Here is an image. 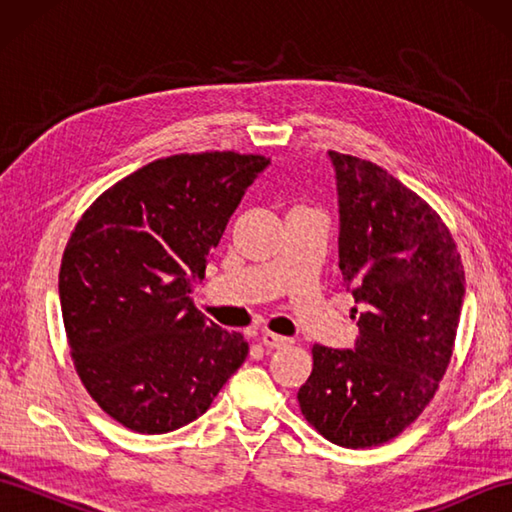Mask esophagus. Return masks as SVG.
<instances>
[{"label": "esophagus", "mask_w": 512, "mask_h": 512, "mask_svg": "<svg viewBox=\"0 0 512 512\" xmlns=\"http://www.w3.org/2000/svg\"><path fill=\"white\" fill-rule=\"evenodd\" d=\"M262 343L266 347H286L290 345L292 341L288 339V336H281V334H275V332H264L262 334Z\"/></svg>", "instance_id": "esophagus-1"}]
</instances>
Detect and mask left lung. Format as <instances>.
I'll return each instance as SVG.
<instances>
[{
	"instance_id": "obj_1",
	"label": "left lung",
	"mask_w": 512,
	"mask_h": 512,
	"mask_svg": "<svg viewBox=\"0 0 512 512\" xmlns=\"http://www.w3.org/2000/svg\"><path fill=\"white\" fill-rule=\"evenodd\" d=\"M330 158L339 268L361 303V334L354 350L312 347L297 400L323 438L365 449L400 436L436 396L458 334L464 266L447 224L418 193L369 160Z\"/></svg>"
}]
</instances>
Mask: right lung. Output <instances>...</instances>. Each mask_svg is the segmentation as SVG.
<instances>
[{
	"label": "right lung",
	"instance_id": "obj_1",
	"mask_svg": "<svg viewBox=\"0 0 512 512\" xmlns=\"http://www.w3.org/2000/svg\"><path fill=\"white\" fill-rule=\"evenodd\" d=\"M270 158L176 154L96 198L65 244L59 297L85 391L129 431L167 433L200 418L248 354L242 332L191 303L228 217Z\"/></svg>",
	"mask_w": 512,
	"mask_h": 512
}]
</instances>
